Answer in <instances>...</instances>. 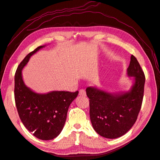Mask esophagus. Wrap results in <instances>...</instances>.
I'll list each match as a JSON object with an SVG mask.
<instances>
[{"label":"esophagus","mask_w":160,"mask_h":160,"mask_svg":"<svg viewBox=\"0 0 160 160\" xmlns=\"http://www.w3.org/2000/svg\"><path fill=\"white\" fill-rule=\"evenodd\" d=\"M79 95L81 96H86V91L84 89H81L79 90Z\"/></svg>","instance_id":"34e87169"}]
</instances>
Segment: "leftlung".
<instances>
[{"label":"left lung","instance_id":"left-lung-1","mask_svg":"<svg viewBox=\"0 0 160 160\" xmlns=\"http://www.w3.org/2000/svg\"><path fill=\"white\" fill-rule=\"evenodd\" d=\"M129 76L135 77L130 91L112 95L95 88H88L90 119L95 132L101 136L114 139L122 136L132 128L141 109L146 77L133 55L128 68Z\"/></svg>","mask_w":160,"mask_h":160}]
</instances>
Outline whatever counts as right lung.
I'll list each match as a JSON object with an SVG mask.
<instances>
[{"label": "right lung", "instance_id": "1", "mask_svg": "<svg viewBox=\"0 0 160 160\" xmlns=\"http://www.w3.org/2000/svg\"><path fill=\"white\" fill-rule=\"evenodd\" d=\"M44 46H40L25 57L14 75V101L18 113L25 128L42 140L57 137L64 127L70 104L79 91H52L47 94L34 93L25 86L21 71L28 59Z\"/></svg>", "mask_w": 160, "mask_h": 160}]
</instances>
